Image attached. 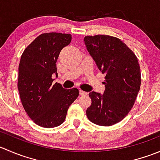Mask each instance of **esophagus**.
Instances as JSON below:
<instances>
[{
	"instance_id": "34e87169",
	"label": "esophagus",
	"mask_w": 160,
	"mask_h": 160,
	"mask_svg": "<svg viewBox=\"0 0 160 160\" xmlns=\"http://www.w3.org/2000/svg\"><path fill=\"white\" fill-rule=\"evenodd\" d=\"M87 94H88V93H87V92L83 91V90H80V96H85V95H87Z\"/></svg>"
}]
</instances>
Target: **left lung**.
<instances>
[{"instance_id": "8db88e82", "label": "left lung", "mask_w": 160, "mask_h": 160, "mask_svg": "<svg viewBox=\"0 0 160 160\" xmlns=\"http://www.w3.org/2000/svg\"><path fill=\"white\" fill-rule=\"evenodd\" d=\"M85 45L98 69L105 73L104 94L90 92L88 119L95 125L111 126L126 117L135 104L141 85L136 56L125 42L106 35H88Z\"/></svg>"}]
</instances>
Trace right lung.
<instances>
[{"label": "right lung", "instance_id": "obj_1", "mask_svg": "<svg viewBox=\"0 0 160 160\" xmlns=\"http://www.w3.org/2000/svg\"><path fill=\"white\" fill-rule=\"evenodd\" d=\"M71 39L70 34H41L25 48L21 57L18 80L21 101L30 118L43 128L60 125L79 95L77 88L64 89L58 83L52 84V76L57 75L59 52Z\"/></svg>", "mask_w": 160, "mask_h": 160}]
</instances>
